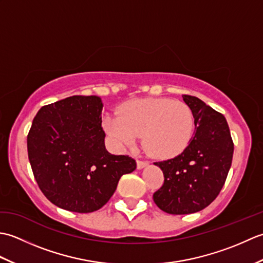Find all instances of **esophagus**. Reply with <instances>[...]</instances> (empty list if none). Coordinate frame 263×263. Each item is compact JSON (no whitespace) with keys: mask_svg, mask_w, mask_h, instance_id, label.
Masks as SVG:
<instances>
[{"mask_svg":"<svg viewBox=\"0 0 263 263\" xmlns=\"http://www.w3.org/2000/svg\"><path fill=\"white\" fill-rule=\"evenodd\" d=\"M148 164L149 163L146 160H137V166H138L139 170H141V168H143V167H146Z\"/></svg>","mask_w":263,"mask_h":263,"instance_id":"34e87169","label":"esophagus"}]
</instances>
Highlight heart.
Returning a JSON list of instances; mask_svg holds the SVG:
<instances>
[{"label": "heart", "instance_id": "b5f03b06", "mask_svg": "<svg viewBox=\"0 0 263 263\" xmlns=\"http://www.w3.org/2000/svg\"><path fill=\"white\" fill-rule=\"evenodd\" d=\"M104 126L119 147H132L139 136L143 135L147 152L156 158L167 159L187 148L195 120L185 103L168 98H144L125 103L119 116L106 117Z\"/></svg>", "mask_w": 263, "mask_h": 263}]
</instances>
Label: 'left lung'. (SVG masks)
Segmentation results:
<instances>
[{"mask_svg":"<svg viewBox=\"0 0 263 263\" xmlns=\"http://www.w3.org/2000/svg\"><path fill=\"white\" fill-rule=\"evenodd\" d=\"M182 97L193 111L194 136L182 154L155 163L164 173V184L154 193V201L171 215L193 214L208 206L224 186L234 153L225 116L198 97Z\"/></svg>","mask_w":263,"mask_h":263,"instance_id":"obj_1","label":"left lung"}]
</instances>
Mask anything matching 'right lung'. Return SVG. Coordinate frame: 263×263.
Segmentation results:
<instances>
[{"mask_svg": "<svg viewBox=\"0 0 263 263\" xmlns=\"http://www.w3.org/2000/svg\"><path fill=\"white\" fill-rule=\"evenodd\" d=\"M102 99L72 96L38 110L27 137L39 189L60 208L87 214L102 208L122 175L137 168L127 155L105 148Z\"/></svg>", "mask_w": 263, "mask_h": 263, "instance_id": "1", "label": "right lung"}]
</instances>
